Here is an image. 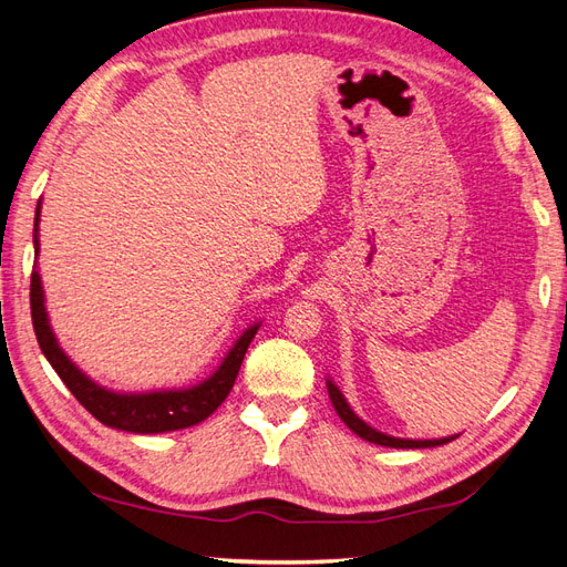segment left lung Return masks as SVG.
<instances>
[{"instance_id": "obj_1", "label": "left lung", "mask_w": 567, "mask_h": 567, "mask_svg": "<svg viewBox=\"0 0 567 567\" xmlns=\"http://www.w3.org/2000/svg\"><path fill=\"white\" fill-rule=\"evenodd\" d=\"M326 386H328V396H331V403L336 408V413L340 415V420H343V423L354 434H360V437L367 440V442L381 444V446H393V450H427V446H440V444H446V442L454 440V437H442V440H401V437H391V434H384V432L370 427V425L364 423V420H360L358 415H354V411L348 405L346 396H343V393H340V389L333 384L331 379L326 381Z\"/></svg>"}]
</instances>
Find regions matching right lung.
Segmentation results:
<instances>
[{
  "label": "right lung",
  "instance_id": "obj_1",
  "mask_svg": "<svg viewBox=\"0 0 567 567\" xmlns=\"http://www.w3.org/2000/svg\"><path fill=\"white\" fill-rule=\"evenodd\" d=\"M38 221H41V203L35 207V256H38ZM31 319L33 331L38 338L52 370L64 381L74 399L82 403L86 411L94 415L99 423L137 432V434H159V432H174L203 423L205 417L213 415L221 401L229 396V391L236 381V374L241 370L244 354L251 346L254 336L258 333V326H251L248 331L241 333L234 348L227 352V358L217 367L213 377H207L203 384L178 391H152V393H115L99 386L96 381H91L79 367L62 352L58 346V338L52 333L48 311H45V297L41 275H38L35 266L31 272Z\"/></svg>",
  "mask_w": 567,
  "mask_h": 567
}]
</instances>
